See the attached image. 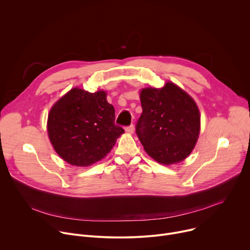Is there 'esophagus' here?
Wrapping results in <instances>:
<instances>
[{"label":"esophagus","instance_id":"34e87169","mask_svg":"<svg viewBox=\"0 0 250 250\" xmlns=\"http://www.w3.org/2000/svg\"><path fill=\"white\" fill-rule=\"evenodd\" d=\"M125 131H126L127 133H133V131H134V126H133L132 125H130L129 126H126V127H125Z\"/></svg>","mask_w":250,"mask_h":250}]
</instances>
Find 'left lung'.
Returning a JSON list of instances; mask_svg holds the SVG:
<instances>
[{
	"instance_id": "left-lung-1",
	"label": "left lung",
	"mask_w": 250,
	"mask_h": 250,
	"mask_svg": "<svg viewBox=\"0 0 250 250\" xmlns=\"http://www.w3.org/2000/svg\"><path fill=\"white\" fill-rule=\"evenodd\" d=\"M142 114L135 132L147 154L161 164L184 160L194 149L201 116L195 101L172 82L140 92Z\"/></svg>"
}]
</instances>
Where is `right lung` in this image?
I'll return each instance as SVG.
<instances>
[{"instance_id":"1","label":"right lung","mask_w":250,"mask_h":250,"mask_svg":"<svg viewBox=\"0 0 250 250\" xmlns=\"http://www.w3.org/2000/svg\"><path fill=\"white\" fill-rule=\"evenodd\" d=\"M47 131L57 154L75 166L100 161L125 130L115 124V109L104 91L73 88L51 108Z\"/></svg>"}]
</instances>
